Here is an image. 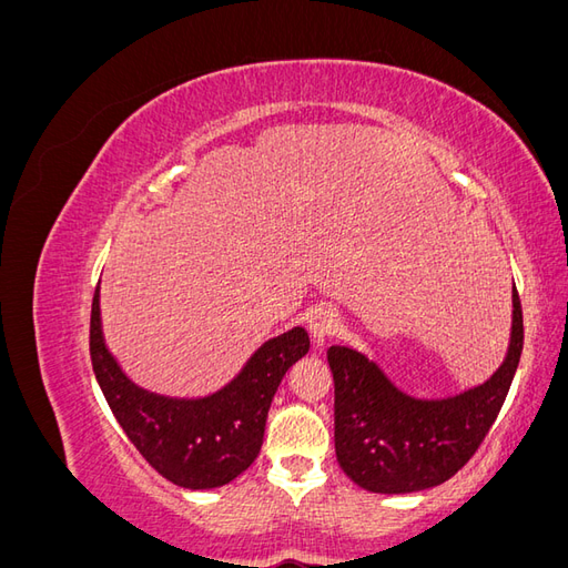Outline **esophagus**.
I'll list each match as a JSON object with an SVG mask.
<instances>
[{
  "label": "esophagus",
  "instance_id": "obj_1",
  "mask_svg": "<svg viewBox=\"0 0 568 568\" xmlns=\"http://www.w3.org/2000/svg\"><path fill=\"white\" fill-rule=\"evenodd\" d=\"M307 326H311V334L317 346H324L326 338L338 334L341 317L334 307H317V311L311 315V320H307Z\"/></svg>",
  "mask_w": 568,
  "mask_h": 568
}]
</instances>
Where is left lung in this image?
Returning <instances> with one entry per match:
<instances>
[{
  "label": "left lung",
  "instance_id": "1",
  "mask_svg": "<svg viewBox=\"0 0 568 568\" xmlns=\"http://www.w3.org/2000/svg\"><path fill=\"white\" fill-rule=\"evenodd\" d=\"M511 334L488 382L450 398H415L384 369L346 346H332L334 445L346 476L369 493L403 495L440 486L471 459L503 409L524 351V315L511 288Z\"/></svg>",
  "mask_w": 568,
  "mask_h": 568
}]
</instances>
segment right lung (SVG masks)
<instances>
[{
	"label": "right lung",
	"mask_w": 568,
	"mask_h": 568,
	"mask_svg": "<svg viewBox=\"0 0 568 568\" xmlns=\"http://www.w3.org/2000/svg\"><path fill=\"white\" fill-rule=\"evenodd\" d=\"M307 351L311 336L294 326L265 341L227 386L205 398H170L136 386L120 369L101 329L99 286L94 291L90 355L104 398L151 467L189 490L220 488L251 467L274 393Z\"/></svg>",
	"instance_id": "1"
}]
</instances>
